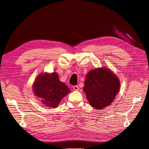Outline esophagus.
<instances>
[{
    "instance_id": "34e87169",
    "label": "esophagus",
    "mask_w": 149,
    "mask_h": 149,
    "mask_svg": "<svg viewBox=\"0 0 149 149\" xmlns=\"http://www.w3.org/2000/svg\"><path fill=\"white\" fill-rule=\"evenodd\" d=\"M73 89L75 90V91H78L79 90V87L78 86H74L73 87Z\"/></svg>"
}]
</instances>
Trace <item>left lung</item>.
I'll list each match as a JSON object with an SVG mask.
<instances>
[{"mask_svg": "<svg viewBox=\"0 0 149 149\" xmlns=\"http://www.w3.org/2000/svg\"><path fill=\"white\" fill-rule=\"evenodd\" d=\"M83 88L91 106L97 110L110 105L120 90L116 75L104 67L91 70L86 75Z\"/></svg>", "mask_w": 149, "mask_h": 149, "instance_id": "obj_1", "label": "left lung"}]
</instances>
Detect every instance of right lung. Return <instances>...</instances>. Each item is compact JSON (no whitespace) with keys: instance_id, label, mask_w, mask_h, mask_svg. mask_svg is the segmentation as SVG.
<instances>
[{"instance_id":"add662e5","label":"right lung","mask_w":149,"mask_h":149,"mask_svg":"<svg viewBox=\"0 0 149 149\" xmlns=\"http://www.w3.org/2000/svg\"><path fill=\"white\" fill-rule=\"evenodd\" d=\"M33 91L42 103L51 108L57 107L61 100L70 93V88L59 81L55 72L39 75L33 83Z\"/></svg>"}]
</instances>
